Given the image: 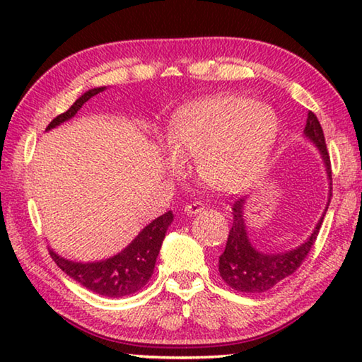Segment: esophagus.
<instances>
[{"label":"esophagus","instance_id":"34e87169","mask_svg":"<svg viewBox=\"0 0 362 362\" xmlns=\"http://www.w3.org/2000/svg\"><path fill=\"white\" fill-rule=\"evenodd\" d=\"M203 209H204L203 203H199V201H194V203L187 204L185 209H183V211H185L187 216H196V214L203 212Z\"/></svg>","mask_w":362,"mask_h":362}]
</instances>
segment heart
Segmentation results:
<instances>
[{"instance_id":"b5f03b06","label":"heart","mask_w":362,"mask_h":362,"mask_svg":"<svg viewBox=\"0 0 362 362\" xmlns=\"http://www.w3.org/2000/svg\"><path fill=\"white\" fill-rule=\"evenodd\" d=\"M168 166L179 173L196 158V173L218 192H240L259 179L279 137L276 112L236 94L188 102L169 122Z\"/></svg>"}]
</instances>
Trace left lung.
Returning <instances> with one entry per match:
<instances>
[{
  "mask_svg": "<svg viewBox=\"0 0 362 362\" xmlns=\"http://www.w3.org/2000/svg\"><path fill=\"white\" fill-rule=\"evenodd\" d=\"M305 137L313 142L317 150L321 153L322 163L326 166L329 183V199L326 209L320 222L315 226L313 233L303 244L298 247L284 250V252H262L255 249L247 236L246 223H244V204L246 199L241 198L235 201L233 204V225L228 235V241L223 254L218 257V272L220 276L228 284L231 289L244 293H259L272 289L279 281L291 276L296 269L302 265L305 257L308 255L310 249L313 247L317 233H320L322 218L326 216V211L332 196V170H330V158L326 146V139H324L322 127L317 121L313 112H308L305 126Z\"/></svg>",
  "mask_w": 362,
  "mask_h": 362,
  "instance_id": "left-lung-1",
  "label": "left lung"
}]
</instances>
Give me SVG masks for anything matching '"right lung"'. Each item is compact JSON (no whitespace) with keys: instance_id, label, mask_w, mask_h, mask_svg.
<instances>
[{"instance_id":"1","label":"right lung","mask_w":362,"mask_h":362,"mask_svg":"<svg viewBox=\"0 0 362 362\" xmlns=\"http://www.w3.org/2000/svg\"><path fill=\"white\" fill-rule=\"evenodd\" d=\"M102 90H105V86L89 89L88 93H84L65 113L56 116L49 122L46 131H51L52 127L71 119L90 97L97 95ZM173 220V211H168L163 216H159L139 233L129 246L107 260L81 263L66 260L54 252L52 249H49V254L64 273L69 274L76 283L84 286L86 289L105 297H126L136 293L148 283L153 269H155L159 249H161L163 240Z\"/></svg>"}]
</instances>
